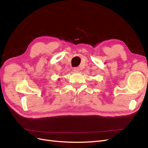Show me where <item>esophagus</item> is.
Segmentation results:
<instances>
[{
    "label": "esophagus",
    "mask_w": 148,
    "mask_h": 148,
    "mask_svg": "<svg viewBox=\"0 0 148 148\" xmlns=\"http://www.w3.org/2000/svg\"><path fill=\"white\" fill-rule=\"evenodd\" d=\"M73 71H74V72H78V71H79V68H78V67H75V68L73 69Z\"/></svg>",
    "instance_id": "34e87169"
}]
</instances>
